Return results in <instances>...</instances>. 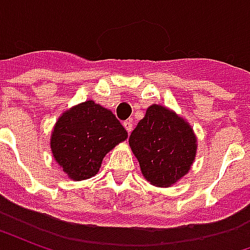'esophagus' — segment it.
I'll list each match as a JSON object with an SVG mask.
<instances>
[{
    "mask_svg": "<svg viewBox=\"0 0 250 250\" xmlns=\"http://www.w3.org/2000/svg\"><path fill=\"white\" fill-rule=\"evenodd\" d=\"M123 125H125V128L127 130V132L130 134L131 131H132V122H131V120H125V123H123Z\"/></svg>",
    "mask_w": 250,
    "mask_h": 250,
    "instance_id": "esophagus-1",
    "label": "esophagus"
}]
</instances>
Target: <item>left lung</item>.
Here are the masks:
<instances>
[{
  "label": "left lung",
  "mask_w": 250,
  "mask_h": 250,
  "mask_svg": "<svg viewBox=\"0 0 250 250\" xmlns=\"http://www.w3.org/2000/svg\"><path fill=\"white\" fill-rule=\"evenodd\" d=\"M128 143L143 177L159 188H168L185 177L197 154V138L191 125L158 104L147 108Z\"/></svg>",
  "instance_id": "1"
}]
</instances>
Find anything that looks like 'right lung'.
<instances>
[{"label":"right lung","mask_w":250,"mask_h":250,"mask_svg":"<svg viewBox=\"0 0 250 250\" xmlns=\"http://www.w3.org/2000/svg\"><path fill=\"white\" fill-rule=\"evenodd\" d=\"M127 136L109 109L87 100L59 118L52 131L51 150L69 178L83 181L96 175L105 154Z\"/></svg>","instance_id":"right-lung-1"}]
</instances>
